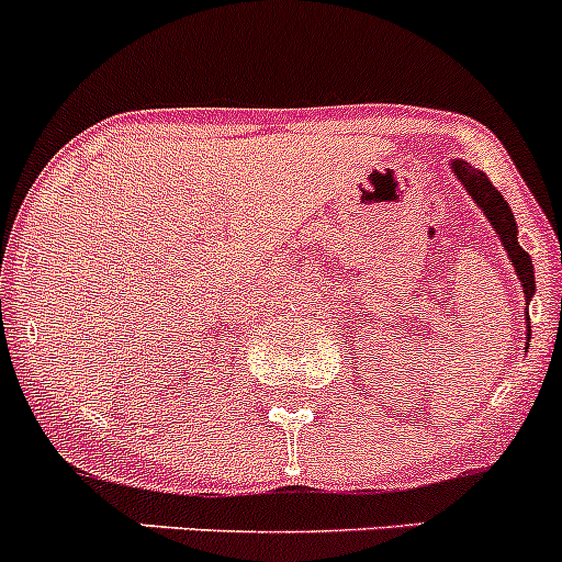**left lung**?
<instances>
[{"mask_svg":"<svg viewBox=\"0 0 562 562\" xmlns=\"http://www.w3.org/2000/svg\"><path fill=\"white\" fill-rule=\"evenodd\" d=\"M451 171H454L457 179L462 181L468 195L479 203V209L484 212V217L490 220L492 228L497 231V236H501L503 247H506L508 252V260H512L514 271H517L519 282H522L525 302H530V299L536 296V274H532L530 255L519 247V231H517V220H514L512 214V206H508V203L503 201L501 192L492 187L490 176L484 171H475L470 162L451 160ZM527 337H530V326H527Z\"/></svg>","mask_w":562,"mask_h":562,"instance_id":"obj_1","label":"left lung"}]
</instances>
